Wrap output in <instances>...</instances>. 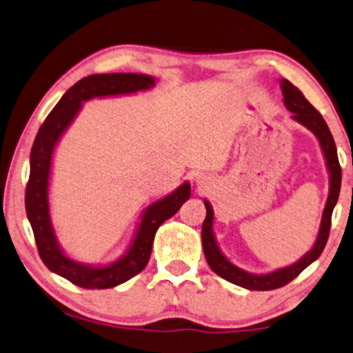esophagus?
Instances as JSON below:
<instances>
[{
    "instance_id": "1",
    "label": "esophagus",
    "mask_w": 353,
    "mask_h": 353,
    "mask_svg": "<svg viewBox=\"0 0 353 353\" xmlns=\"http://www.w3.org/2000/svg\"><path fill=\"white\" fill-rule=\"evenodd\" d=\"M194 181H195V184L199 185V187H205L206 185V177L201 176V174H196V176L194 177Z\"/></svg>"
}]
</instances>
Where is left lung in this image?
<instances>
[{
  "instance_id": "1",
  "label": "left lung",
  "mask_w": 353,
  "mask_h": 353,
  "mask_svg": "<svg viewBox=\"0 0 353 353\" xmlns=\"http://www.w3.org/2000/svg\"><path fill=\"white\" fill-rule=\"evenodd\" d=\"M281 88H283L284 95V105L288 110L292 112V119L299 124H302L303 128H307L314 137L318 139L319 148H321L324 163H326L327 174H330V194H327L326 205H324L321 223H319L318 236L316 241L312 245V248L305 253L302 258H299L297 261L292 265L278 268V270H272L270 272H248L242 268H239L228 260V256L221 252L216 241L213 224H214V211L213 206L208 200H203L205 208H206V218L201 225V243H203V253L206 261L211 270L221 278L229 281V283L241 285L243 289L248 290H272L283 288V285L289 284L290 281L297 278L305 268L312 265L314 260H318L321 255L324 247H326L327 237H330V228H331V216L332 210L337 203L341 192V181H342V172L339 166V159H337V150L334 139H332L331 130L327 128L326 121L323 119V116L314 110L307 98L303 97V93L299 90L297 87L292 85L288 79H281Z\"/></svg>"
}]
</instances>
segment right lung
I'll return each mask as SVG.
<instances>
[{
	"label": "right lung",
	"instance_id": "add662e5",
	"mask_svg": "<svg viewBox=\"0 0 353 353\" xmlns=\"http://www.w3.org/2000/svg\"><path fill=\"white\" fill-rule=\"evenodd\" d=\"M157 77L148 74L112 72L83 77L61 97L37 134L30 152V177L26 190V211L34 231L37 248L50 271L83 289L116 288L147 266L153 239L164 221L172 218L184 201L190 199V184L185 181L176 190L153 203L140 214V221L128 250L111 263H83L70 258L56 236L50 206V181L54 150L59 140L82 110L93 98L134 95L157 85Z\"/></svg>",
	"mask_w": 353,
	"mask_h": 353
}]
</instances>
